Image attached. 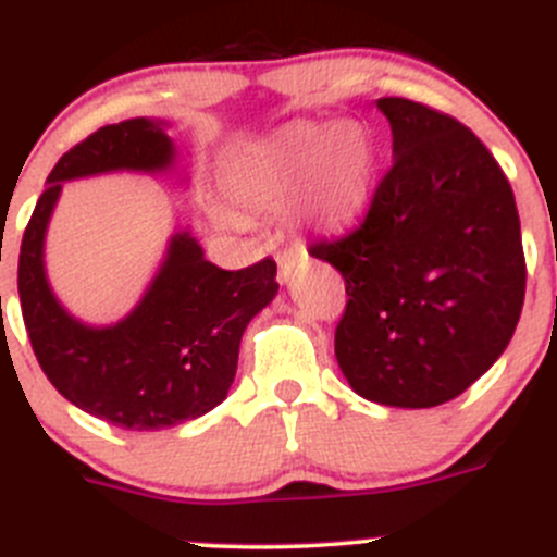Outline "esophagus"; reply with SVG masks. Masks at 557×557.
Returning <instances> with one entry per match:
<instances>
[{
  "label": "esophagus",
  "mask_w": 557,
  "mask_h": 557,
  "mask_svg": "<svg viewBox=\"0 0 557 557\" xmlns=\"http://www.w3.org/2000/svg\"><path fill=\"white\" fill-rule=\"evenodd\" d=\"M308 258V252H305L302 247H290V249H283V252L277 255V269H280V277L288 280L290 274H294V269L299 267V263Z\"/></svg>",
  "instance_id": "obj_1"
}]
</instances>
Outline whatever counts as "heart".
<instances>
[{
    "label": "heart",
    "mask_w": 557,
    "mask_h": 557,
    "mask_svg": "<svg viewBox=\"0 0 557 557\" xmlns=\"http://www.w3.org/2000/svg\"><path fill=\"white\" fill-rule=\"evenodd\" d=\"M373 170L376 153L360 126L296 123L263 148L233 159L225 189L255 211L294 202L299 216L337 231L355 225L368 208Z\"/></svg>",
    "instance_id": "1"
}]
</instances>
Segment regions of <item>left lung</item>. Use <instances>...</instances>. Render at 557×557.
I'll return each instance as SVG.
<instances>
[{
  "mask_svg": "<svg viewBox=\"0 0 557 557\" xmlns=\"http://www.w3.org/2000/svg\"><path fill=\"white\" fill-rule=\"evenodd\" d=\"M393 164L366 216L308 252L346 280L335 357L355 393L425 409L461 396L506 351L524 302L511 184L450 114L379 98Z\"/></svg>",
  "mask_w": 557,
  "mask_h": 557,
  "instance_id": "8db88e82",
  "label": "left lung"
}]
</instances>
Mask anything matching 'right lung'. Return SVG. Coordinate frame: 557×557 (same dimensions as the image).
Masks as SVG:
<instances>
[{"instance_id":"right-lung-1","label":"right lung","mask_w":557,"mask_h":557,"mask_svg":"<svg viewBox=\"0 0 557 557\" xmlns=\"http://www.w3.org/2000/svg\"><path fill=\"white\" fill-rule=\"evenodd\" d=\"M170 161L173 143L159 123L134 117L101 126L62 153L21 238V313L40 368L67 401L128 431L170 429L214 409L236 376L249 319L280 288L272 258L227 272L178 233L145 299L121 324L92 330L60 308L46 283L44 236L62 181L107 170L150 173Z\"/></svg>"}]
</instances>
